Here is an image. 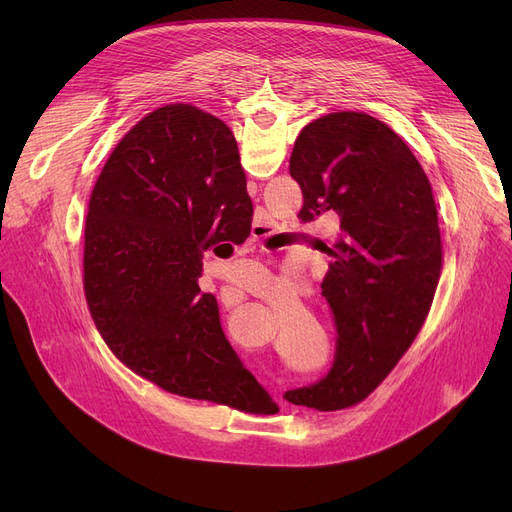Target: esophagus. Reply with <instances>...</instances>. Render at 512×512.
I'll return each instance as SVG.
<instances>
[{"mask_svg": "<svg viewBox=\"0 0 512 512\" xmlns=\"http://www.w3.org/2000/svg\"><path fill=\"white\" fill-rule=\"evenodd\" d=\"M267 234H270V228H267L265 224H259V222H255V224H253V238H255V240L265 238Z\"/></svg>", "mask_w": 512, "mask_h": 512, "instance_id": "1", "label": "esophagus"}]
</instances>
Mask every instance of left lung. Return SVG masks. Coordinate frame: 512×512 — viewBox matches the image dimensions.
<instances>
[{"label":"left lung","mask_w":512,"mask_h":512,"mask_svg":"<svg viewBox=\"0 0 512 512\" xmlns=\"http://www.w3.org/2000/svg\"><path fill=\"white\" fill-rule=\"evenodd\" d=\"M303 222L336 213L340 234L321 282L336 326L326 378L286 390L292 405L353 407L407 353L432 307L442 267L438 209L421 164L398 134L363 112L307 124L290 155Z\"/></svg>","instance_id":"8db88e82"}]
</instances>
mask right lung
<instances>
[{
	"label": "right lung",
	"instance_id": "add662e5",
	"mask_svg": "<svg viewBox=\"0 0 512 512\" xmlns=\"http://www.w3.org/2000/svg\"><path fill=\"white\" fill-rule=\"evenodd\" d=\"M253 203L232 130L172 103L118 143L91 193L85 297L114 355L166 392L272 415L278 405L224 336L203 253L251 234Z\"/></svg>",
	"mask_w": 512,
	"mask_h": 512
}]
</instances>
